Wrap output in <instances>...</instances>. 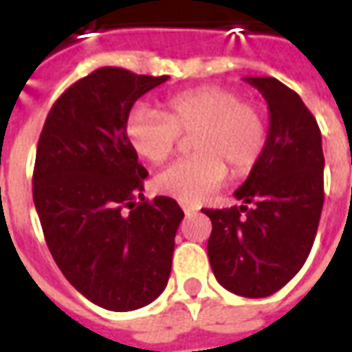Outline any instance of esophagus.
Here are the masks:
<instances>
[{"instance_id":"esophagus-1","label":"esophagus","mask_w":352,"mask_h":352,"mask_svg":"<svg viewBox=\"0 0 352 352\" xmlns=\"http://www.w3.org/2000/svg\"><path fill=\"white\" fill-rule=\"evenodd\" d=\"M183 211H184V214H194L196 213V211H198V207H194V206H186V204H183Z\"/></svg>"}]
</instances>
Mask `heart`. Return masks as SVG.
Here are the masks:
<instances>
[{"label":"heart","mask_w":352,"mask_h":352,"mask_svg":"<svg viewBox=\"0 0 352 352\" xmlns=\"http://www.w3.org/2000/svg\"><path fill=\"white\" fill-rule=\"evenodd\" d=\"M135 153L153 162L168 160L181 133L192 135L194 156L181 158L154 177V190L198 206L221 188L228 168L241 175L264 153L267 126L254 103L224 87H199L166 100L164 113L139 103L124 120Z\"/></svg>","instance_id":"obj_1"}]
</instances>
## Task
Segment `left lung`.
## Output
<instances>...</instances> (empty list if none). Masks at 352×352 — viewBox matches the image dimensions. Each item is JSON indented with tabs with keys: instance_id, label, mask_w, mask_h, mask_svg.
Instances as JSON below:
<instances>
[{
	"instance_id": "1",
	"label": "left lung",
	"mask_w": 352,
	"mask_h": 352,
	"mask_svg": "<svg viewBox=\"0 0 352 352\" xmlns=\"http://www.w3.org/2000/svg\"><path fill=\"white\" fill-rule=\"evenodd\" d=\"M270 109L264 153L234 196L241 206L204 209L213 222L207 254L217 280L265 298L302 270L324 204L320 130L302 98L273 77H245Z\"/></svg>"
}]
</instances>
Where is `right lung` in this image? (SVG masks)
I'll return each instance as SVG.
<instances>
[{
	"label": "right lung",
	"mask_w": 352,
	"mask_h": 352,
	"mask_svg": "<svg viewBox=\"0 0 352 352\" xmlns=\"http://www.w3.org/2000/svg\"><path fill=\"white\" fill-rule=\"evenodd\" d=\"M168 79L100 67L58 98L39 135L34 204L45 241L65 279L103 309L148 305L171 273L183 209L143 198L148 173L124 133L133 103Z\"/></svg>",
	"instance_id": "obj_1"
}]
</instances>
